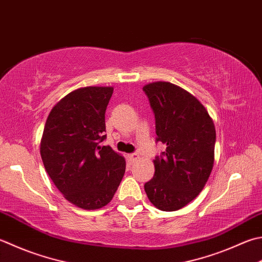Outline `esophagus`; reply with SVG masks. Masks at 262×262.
<instances>
[{"mask_svg":"<svg viewBox=\"0 0 262 262\" xmlns=\"http://www.w3.org/2000/svg\"><path fill=\"white\" fill-rule=\"evenodd\" d=\"M140 156L136 155V153H132V155H128V159H129L130 162H135L136 160H138Z\"/></svg>","mask_w":262,"mask_h":262,"instance_id":"esophagus-1","label":"esophagus"}]
</instances>
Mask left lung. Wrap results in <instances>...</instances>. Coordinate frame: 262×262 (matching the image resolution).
<instances>
[{
	"label": "left lung",
	"instance_id": "obj_1",
	"mask_svg": "<svg viewBox=\"0 0 262 262\" xmlns=\"http://www.w3.org/2000/svg\"><path fill=\"white\" fill-rule=\"evenodd\" d=\"M143 91L155 111L157 141L166 145L153 160L155 176L145 183V193L159 210L176 211L206 186L214 162L216 128L204 105L182 87L155 81Z\"/></svg>",
	"mask_w": 262,
	"mask_h": 262
}]
</instances>
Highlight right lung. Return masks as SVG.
<instances>
[{
	"instance_id": "add662e5",
	"label": "right lung",
	"mask_w": 262,
	"mask_h": 262,
	"mask_svg": "<svg viewBox=\"0 0 262 262\" xmlns=\"http://www.w3.org/2000/svg\"><path fill=\"white\" fill-rule=\"evenodd\" d=\"M112 86L77 89L56 103L40 140L45 170L66 200L85 210L109 203L124 177L126 161L101 146Z\"/></svg>"
}]
</instances>
